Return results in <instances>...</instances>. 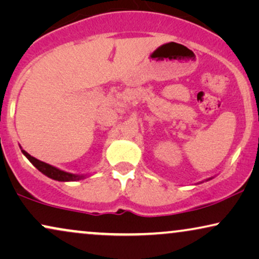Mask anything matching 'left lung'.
Returning <instances> with one entry per match:
<instances>
[{"label":"left lung","mask_w":259,"mask_h":259,"mask_svg":"<svg viewBox=\"0 0 259 259\" xmlns=\"http://www.w3.org/2000/svg\"><path fill=\"white\" fill-rule=\"evenodd\" d=\"M211 179H212V178H209V179H207V180H206V181H208V180H211Z\"/></svg>","instance_id":"1"}]
</instances>
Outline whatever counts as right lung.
<instances>
[{
    "instance_id": "add662e5",
    "label": "right lung",
    "mask_w": 259,
    "mask_h": 259,
    "mask_svg": "<svg viewBox=\"0 0 259 259\" xmlns=\"http://www.w3.org/2000/svg\"><path fill=\"white\" fill-rule=\"evenodd\" d=\"M21 151L37 170H40L44 175H46V177H48L50 179H53V180L63 181V182L78 181V180H82V179L88 177V174H73V173H68V171L61 170L59 168L54 167V165H51L46 163V162H42L37 160L35 157L30 156V155L27 153L26 150H23L22 148H21Z\"/></svg>"
}]
</instances>
